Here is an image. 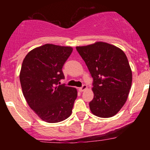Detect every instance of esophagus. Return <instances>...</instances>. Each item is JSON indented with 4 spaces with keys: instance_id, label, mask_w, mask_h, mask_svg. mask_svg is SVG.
<instances>
[{
    "instance_id": "34e87169",
    "label": "esophagus",
    "mask_w": 150,
    "mask_h": 150,
    "mask_svg": "<svg viewBox=\"0 0 150 150\" xmlns=\"http://www.w3.org/2000/svg\"><path fill=\"white\" fill-rule=\"evenodd\" d=\"M87 86L86 85H83L82 87L79 88V90H80V92H83V91H85V89H87Z\"/></svg>"
}]
</instances>
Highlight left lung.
I'll return each mask as SVG.
<instances>
[{
  "instance_id": "obj_1",
  "label": "left lung",
  "mask_w": 150,
  "mask_h": 150,
  "mask_svg": "<svg viewBox=\"0 0 150 150\" xmlns=\"http://www.w3.org/2000/svg\"><path fill=\"white\" fill-rule=\"evenodd\" d=\"M76 49L93 78L91 111L101 118L113 116L124 105L132 85V71L125 53L104 42Z\"/></svg>"
}]
</instances>
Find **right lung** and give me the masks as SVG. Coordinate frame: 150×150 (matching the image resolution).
Masks as SVG:
<instances>
[{
    "mask_svg": "<svg viewBox=\"0 0 150 150\" xmlns=\"http://www.w3.org/2000/svg\"><path fill=\"white\" fill-rule=\"evenodd\" d=\"M72 51L70 46L47 44L32 50L22 62L20 81L24 97L47 123L61 122L72 113L77 89L60 85L65 78L62 68Z\"/></svg>",
    "mask_w": 150,
    "mask_h": 150,
    "instance_id": "add662e5",
    "label": "right lung"
}]
</instances>
